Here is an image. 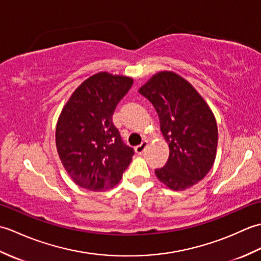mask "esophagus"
<instances>
[{"label":"esophagus","mask_w":261,"mask_h":261,"mask_svg":"<svg viewBox=\"0 0 261 261\" xmlns=\"http://www.w3.org/2000/svg\"><path fill=\"white\" fill-rule=\"evenodd\" d=\"M148 146V142L147 141H142L139 146L136 147V152L137 153H142L143 151H145V149L147 148Z\"/></svg>","instance_id":"obj_1"}]
</instances>
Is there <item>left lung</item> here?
Instances as JSON below:
<instances>
[{
  "instance_id": "1",
  "label": "left lung",
  "mask_w": 261,
  "mask_h": 261,
  "mask_svg": "<svg viewBox=\"0 0 261 261\" xmlns=\"http://www.w3.org/2000/svg\"><path fill=\"white\" fill-rule=\"evenodd\" d=\"M139 93L156 109L160 130L169 146L158 179L174 191L202 180L212 168L218 147V125L212 111L190 83L171 71L154 75Z\"/></svg>"
}]
</instances>
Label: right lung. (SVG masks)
Returning a JSON list of instances; mask_svg holds the SVG:
<instances>
[{
	"mask_svg": "<svg viewBox=\"0 0 261 261\" xmlns=\"http://www.w3.org/2000/svg\"><path fill=\"white\" fill-rule=\"evenodd\" d=\"M132 83L124 76L93 75L76 88L59 116V158L71 179L88 191L115 186L135 154L112 121L116 105Z\"/></svg>",
	"mask_w": 261,
	"mask_h": 261,
	"instance_id": "add662e5",
	"label": "right lung"
}]
</instances>
